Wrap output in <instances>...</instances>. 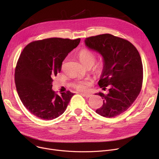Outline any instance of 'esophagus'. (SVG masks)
Masks as SVG:
<instances>
[{
    "mask_svg": "<svg viewBox=\"0 0 159 159\" xmlns=\"http://www.w3.org/2000/svg\"><path fill=\"white\" fill-rule=\"evenodd\" d=\"M80 94H81L82 96L86 97H87V98L91 97V96H92V94L90 93H80Z\"/></svg>",
    "mask_w": 159,
    "mask_h": 159,
    "instance_id": "1",
    "label": "esophagus"
}]
</instances>
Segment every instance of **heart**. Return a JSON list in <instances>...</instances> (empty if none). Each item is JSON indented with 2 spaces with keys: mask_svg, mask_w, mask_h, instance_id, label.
Here are the masks:
<instances>
[{
  "mask_svg": "<svg viewBox=\"0 0 159 159\" xmlns=\"http://www.w3.org/2000/svg\"><path fill=\"white\" fill-rule=\"evenodd\" d=\"M78 57L80 62L84 66L88 65L93 66L95 61V54L86 49L80 50L79 53H78ZM100 68H101V66H99V70ZM91 81L88 79L85 80L77 82L76 83H75L73 86L75 88L79 91H85L88 89V86L91 84Z\"/></svg>",
  "mask_w": 159,
  "mask_h": 159,
  "instance_id": "b5f03b06",
  "label": "heart"
}]
</instances>
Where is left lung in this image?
Instances as JSON below:
<instances>
[{
	"label": "left lung",
	"instance_id": "obj_1",
	"mask_svg": "<svg viewBox=\"0 0 159 159\" xmlns=\"http://www.w3.org/2000/svg\"><path fill=\"white\" fill-rule=\"evenodd\" d=\"M86 46L102 57L103 69L98 84L102 89L110 85L109 93H95L103 99L96 112L113 117L126 111L139 96L143 80V67L136 48L127 40L111 34L86 38Z\"/></svg>",
	"mask_w": 159,
	"mask_h": 159
}]
</instances>
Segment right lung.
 <instances>
[{
  "instance_id": "obj_1",
  "label": "right lung",
  "mask_w": 159,
  "mask_h": 159,
  "mask_svg": "<svg viewBox=\"0 0 159 159\" xmlns=\"http://www.w3.org/2000/svg\"><path fill=\"white\" fill-rule=\"evenodd\" d=\"M80 41L50 38L33 42L22 52L15 72L16 88L23 105L37 117L50 120L65 111L74 93L68 91L56 94L53 78Z\"/></svg>"
}]
</instances>
